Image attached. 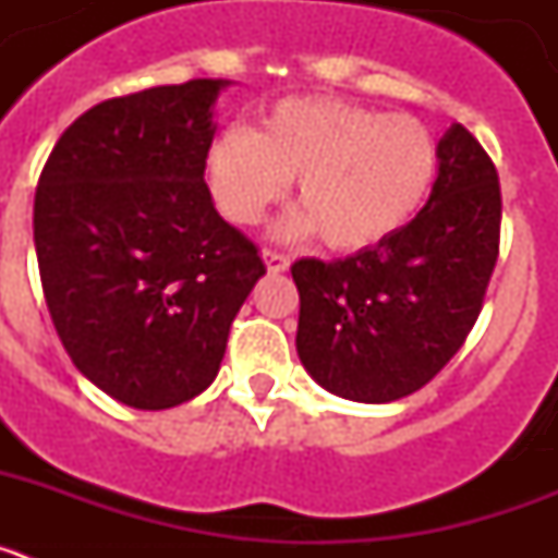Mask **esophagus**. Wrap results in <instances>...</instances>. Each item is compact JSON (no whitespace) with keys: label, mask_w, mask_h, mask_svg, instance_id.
<instances>
[{"label":"esophagus","mask_w":558,"mask_h":558,"mask_svg":"<svg viewBox=\"0 0 558 558\" xmlns=\"http://www.w3.org/2000/svg\"><path fill=\"white\" fill-rule=\"evenodd\" d=\"M263 259H265V268H268L270 274H284V270L290 268V256L279 254V251L265 248L263 251Z\"/></svg>","instance_id":"1"}]
</instances>
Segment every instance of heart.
Returning <instances> with one entry per match:
<instances>
[{
	"label": "heart",
	"instance_id": "obj_1",
	"mask_svg": "<svg viewBox=\"0 0 558 558\" xmlns=\"http://www.w3.org/2000/svg\"><path fill=\"white\" fill-rule=\"evenodd\" d=\"M438 172L430 128L411 113H383L340 97H288L254 131L231 125L206 153V181L220 215L254 226L295 181L279 234H322L332 251L386 243L422 209Z\"/></svg>",
	"mask_w": 558,
	"mask_h": 558
}]
</instances>
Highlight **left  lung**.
<instances>
[{
	"label": "left lung",
	"mask_w": 558,
	"mask_h": 558,
	"mask_svg": "<svg viewBox=\"0 0 558 558\" xmlns=\"http://www.w3.org/2000/svg\"><path fill=\"white\" fill-rule=\"evenodd\" d=\"M497 170L463 125L438 140L416 218L347 259H299L295 352L329 393L383 405L430 383L481 313L500 245Z\"/></svg>",
	"instance_id": "obj_1"
}]
</instances>
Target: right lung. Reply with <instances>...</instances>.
Listing matches in <instances>:
<instances>
[{"label":"right lung","instance_id":"right-lung-1","mask_svg":"<svg viewBox=\"0 0 558 558\" xmlns=\"http://www.w3.org/2000/svg\"><path fill=\"white\" fill-rule=\"evenodd\" d=\"M226 86L190 81L88 108L38 179L33 236L58 338L83 377L140 411L211 386L265 276L204 181Z\"/></svg>","mask_w":558,"mask_h":558}]
</instances>
